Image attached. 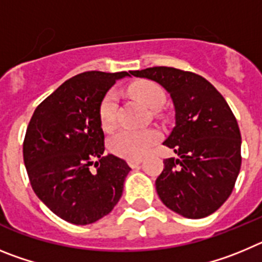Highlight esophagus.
Returning a JSON list of instances; mask_svg holds the SVG:
<instances>
[{
    "mask_svg": "<svg viewBox=\"0 0 262 262\" xmlns=\"http://www.w3.org/2000/svg\"><path fill=\"white\" fill-rule=\"evenodd\" d=\"M143 159H129L127 160V163H128V165L131 166V168H135V166H138L139 164L142 163Z\"/></svg>",
    "mask_w": 262,
    "mask_h": 262,
    "instance_id": "1",
    "label": "esophagus"
}]
</instances>
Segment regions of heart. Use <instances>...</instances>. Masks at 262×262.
Returning a JSON list of instances; mask_svg holds the SVG:
<instances>
[{"label":"heart","mask_w":262,"mask_h":262,"mask_svg":"<svg viewBox=\"0 0 262 262\" xmlns=\"http://www.w3.org/2000/svg\"><path fill=\"white\" fill-rule=\"evenodd\" d=\"M128 92L134 98L152 110H157L165 102V92L155 81H138L129 86ZM117 96L113 92H108L102 98L98 108L99 122L105 131H111L117 126ZM159 140L160 134L156 129H143V131L123 129L110 139V151L124 159H140Z\"/></svg>","instance_id":"heart-1"}]
</instances>
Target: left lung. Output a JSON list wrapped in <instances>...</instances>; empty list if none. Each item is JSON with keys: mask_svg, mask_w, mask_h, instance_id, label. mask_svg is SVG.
<instances>
[{"mask_svg": "<svg viewBox=\"0 0 262 262\" xmlns=\"http://www.w3.org/2000/svg\"><path fill=\"white\" fill-rule=\"evenodd\" d=\"M172 97L176 126L164 145L178 159L164 160L156 180L160 200L190 219L209 216L231 195L242 166V135L226 99L202 76L170 67L134 71Z\"/></svg>", "mask_w": 262, "mask_h": 262, "instance_id": "left-lung-1", "label": "left lung"}]
</instances>
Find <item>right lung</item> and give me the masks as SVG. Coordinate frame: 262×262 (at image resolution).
I'll return each mask as SVG.
<instances>
[{
  "label": "right lung",
  "mask_w": 262,
  "mask_h": 262,
  "mask_svg": "<svg viewBox=\"0 0 262 262\" xmlns=\"http://www.w3.org/2000/svg\"><path fill=\"white\" fill-rule=\"evenodd\" d=\"M124 76L90 71L69 78L35 108L27 126L23 160L32 190L69 223H94L122 196L131 168L119 157L103 156L98 108Z\"/></svg>",
  "instance_id": "add662e5"
}]
</instances>
